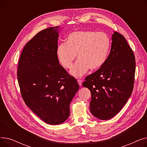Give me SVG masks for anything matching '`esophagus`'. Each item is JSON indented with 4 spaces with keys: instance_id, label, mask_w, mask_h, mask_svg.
Wrapping results in <instances>:
<instances>
[{
    "instance_id": "1",
    "label": "esophagus",
    "mask_w": 147,
    "mask_h": 147,
    "mask_svg": "<svg viewBox=\"0 0 147 147\" xmlns=\"http://www.w3.org/2000/svg\"><path fill=\"white\" fill-rule=\"evenodd\" d=\"M78 82L80 86H81L82 85V81L81 80H78Z\"/></svg>"
}]
</instances>
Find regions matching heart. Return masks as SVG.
<instances>
[{"mask_svg": "<svg viewBox=\"0 0 147 147\" xmlns=\"http://www.w3.org/2000/svg\"><path fill=\"white\" fill-rule=\"evenodd\" d=\"M111 47V40L106 33L94 31L81 30L69 33L65 43L57 48V57L64 68L70 69L76 55L78 60L70 73L74 77H81L90 68L97 70L107 59Z\"/></svg>", "mask_w": 147, "mask_h": 147, "instance_id": "b5f03b06", "label": "heart"}]
</instances>
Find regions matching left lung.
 Here are the masks:
<instances>
[{"label": "left lung", "instance_id": "1", "mask_svg": "<svg viewBox=\"0 0 147 147\" xmlns=\"http://www.w3.org/2000/svg\"><path fill=\"white\" fill-rule=\"evenodd\" d=\"M111 39L105 63L88 76L82 84L90 91L91 113L100 120H109L116 115L126 104L134 88V52L123 35L114 32Z\"/></svg>", "mask_w": 147, "mask_h": 147}]
</instances>
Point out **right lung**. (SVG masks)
<instances>
[{
	"instance_id": "add662e5",
	"label": "right lung",
	"mask_w": 147,
	"mask_h": 147,
	"mask_svg": "<svg viewBox=\"0 0 147 147\" xmlns=\"http://www.w3.org/2000/svg\"><path fill=\"white\" fill-rule=\"evenodd\" d=\"M59 28L43 30L26 45L17 71L26 104L43 121L53 125L68 118L69 104L79 89L57 58Z\"/></svg>"
}]
</instances>
